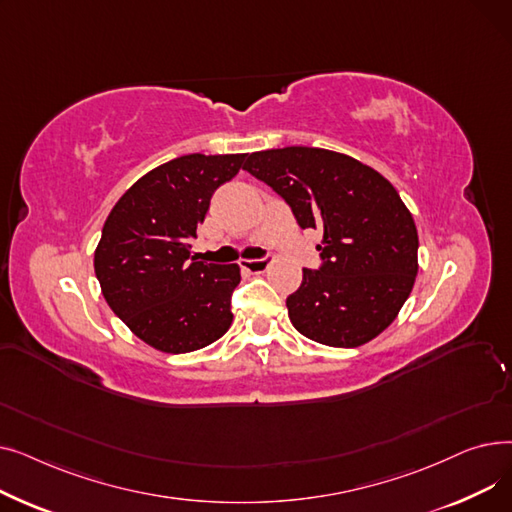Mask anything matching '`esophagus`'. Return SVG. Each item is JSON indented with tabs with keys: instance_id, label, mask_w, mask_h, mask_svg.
Listing matches in <instances>:
<instances>
[{
	"instance_id": "1",
	"label": "esophagus",
	"mask_w": 512,
	"mask_h": 512,
	"mask_svg": "<svg viewBox=\"0 0 512 512\" xmlns=\"http://www.w3.org/2000/svg\"><path fill=\"white\" fill-rule=\"evenodd\" d=\"M242 270H247L251 274H263L267 267H270V257H263V259H242L240 261Z\"/></svg>"
}]
</instances>
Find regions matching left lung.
I'll return each instance as SVG.
<instances>
[{
	"label": "left lung",
	"instance_id": "8db88e82",
	"mask_svg": "<svg viewBox=\"0 0 512 512\" xmlns=\"http://www.w3.org/2000/svg\"><path fill=\"white\" fill-rule=\"evenodd\" d=\"M245 170L270 184L301 228L321 232L317 272L286 299L313 342L355 348L380 336L413 290L419 236L409 207L378 170L315 147L255 151Z\"/></svg>",
	"mask_w": 512,
	"mask_h": 512
}]
</instances>
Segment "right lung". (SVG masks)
Here are the masks:
<instances>
[{
  "label": "right lung",
  "instance_id": "add662e5",
  "mask_svg": "<svg viewBox=\"0 0 512 512\" xmlns=\"http://www.w3.org/2000/svg\"><path fill=\"white\" fill-rule=\"evenodd\" d=\"M245 157H176L141 176L107 215L95 276L110 309L155 351H199L232 324L230 294L240 267L197 261L188 242L215 188L238 174Z\"/></svg>",
  "mask_w": 512,
  "mask_h": 512
}]
</instances>
